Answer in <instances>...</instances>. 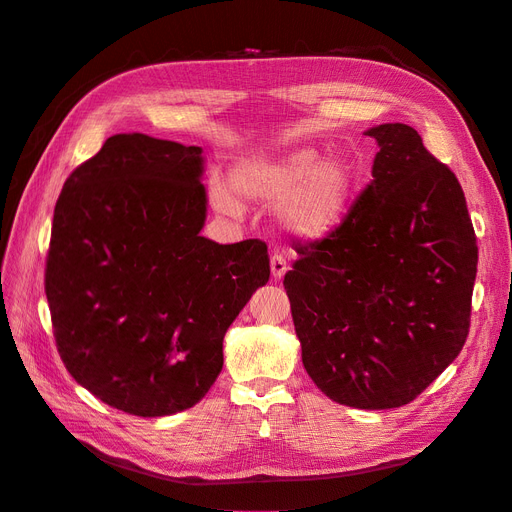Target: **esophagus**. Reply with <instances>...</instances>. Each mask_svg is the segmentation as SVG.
Listing matches in <instances>:
<instances>
[{
    "label": "esophagus",
    "mask_w": 512,
    "mask_h": 512,
    "mask_svg": "<svg viewBox=\"0 0 512 512\" xmlns=\"http://www.w3.org/2000/svg\"><path fill=\"white\" fill-rule=\"evenodd\" d=\"M288 271V262L282 254H273L271 256V275L275 277V280H280V277H284Z\"/></svg>",
    "instance_id": "obj_1"
}]
</instances>
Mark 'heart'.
I'll use <instances>...</instances> for the list:
<instances>
[{"label": "heart", "instance_id": "1", "mask_svg": "<svg viewBox=\"0 0 512 512\" xmlns=\"http://www.w3.org/2000/svg\"><path fill=\"white\" fill-rule=\"evenodd\" d=\"M239 196L280 205L282 224L292 235L322 239L342 224L352 196V170L342 158L320 160L316 149H294L277 158H250L230 175ZM222 177L211 179L213 205L237 218L241 200Z\"/></svg>", "mask_w": 512, "mask_h": 512}]
</instances>
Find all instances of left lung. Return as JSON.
I'll return each instance as SVG.
<instances>
[{
	"label": "left lung",
	"mask_w": 512,
	"mask_h": 512,
	"mask_svg": "<svg viewBox=\"0 0 512 512\" xmlns=\"http://www.w3.org/2000/svg\"><path fill=\"white\" fill-rule=\"evenodd\" d=\"M371 181L342 224L297 243L284 277L309 378L350 408L410 404L466 344L478 247L455 173L382 123Z\"/></svg>",
	"instance_id": "left-lung-1"
}]
</instances>
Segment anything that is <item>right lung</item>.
Listing matches in <instances>:
<instances>
[{"instance_id": "right-lung-1", "label": "right lung", "mask_w": 512, "mask_h": 512, "mask_svg": "<svg viewBox=\"0 0 512 512\" xmlns=\"http://www.w3.org/2000/svg\"><path fill=\"white\" fill-rule=\"evenodd\" d=\"M203 149L106 138L61 190L44 269L70 376L104 404L168 416L207 395L228 327L269 282L267 243L200 237Z\"/></svg>"}]
</instances>
